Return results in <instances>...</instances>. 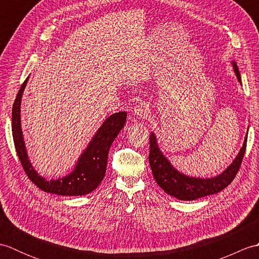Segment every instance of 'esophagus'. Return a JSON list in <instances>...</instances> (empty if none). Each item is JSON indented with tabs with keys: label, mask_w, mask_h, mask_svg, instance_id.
Returning a JSON list of instances; mask_svg holds the SVG:
<instances>
[{
	"label": "esophagus",
	"mask_w": 259,
	"mask_h": 259,
	"mask_svg": "<svg viewBox=\"0 0 259 259\" xmlns=\"http://www.w3.org/2000/svg\"><path fill=\"white\" fill-rule=\"evenodd\" d=\"M134 113H135L137 118H140V119L141 118H147L150 113L149 106H148V104L145 103V102H140L135 107Z\"/></svg>",
	"instance_id": "esophagus-1"
}]
</instances>
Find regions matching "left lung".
I'll list each match as a JSON object with an SVG mask.
<instances>
[{
    "label": "left lung",
    "mask_w": 259,
    "mask_h": 259,
    "mask_svg": "<svg viewBox=\"0 0 259 259\" xmlns=\"http://www.w3.org/2000/svg\"><path fill=\"white\" fill-rule=\"evenodd\" d=\"M233 67L236 76L240 82V73L236 62H233ZM149 142V163L153 178L156 179L160 188H162L163 191H166L168 195H171L180 200H195L198 198L217 194V192L222 191L232 183L238 172L241 161H243V158L245 156L247 136L243 148L240 149L238 156L236 157L233 163L222 175L210 179L192 178L180 174L170 164L167 158L159 150L156 137L153 134L150 136Z\"/></svg>",
    "instance_id": "8db88e82"
}]
</instances>
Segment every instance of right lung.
Listing matches in <instances>:
<instances>
[{"label":"right lung","mask_w":259,"mask_h":259,"mask_svg":"<svg viewBox=\"0 0 259 259\" xmlns=\"http://www.w3.org/2000/svg\"><path fill=\"white\" fill-rule=\"evenodd\" d=\"M27 80L29 78H26L22 83L12 108L13 141L16 153H18L20 162L26 176L41 190L51 192V194L61 196H82L89 194L97 188L106 175L109 149L115 137L123 128L126 113L123 111L113 113L104 121L96 136L93 137L89 146L81 155L72 172L61 179L47 180L37 175L30 163V160L27 159L23 135H22L21 130V98Z\"/></svg>","instance_id":"obj_1"}]
</instances>
